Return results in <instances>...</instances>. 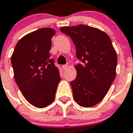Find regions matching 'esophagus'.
<instances>
[{
	"label": "esophagus",
	"mask_w": 133,
	"mask_h": 133,
	"mask_svg": "<svg viewBox=\"0 0 133 133\" xmlns=\"http://www.w3.org/2000/svg\"><path fill=\"white\" fill-rule=\"evenodd\" d=\"M62 67L63 69V70H66L68 68V65L67 64H64V65L62 66Z\"/></svg>",
	"instance_id": "34e87169"
}]
</instances>
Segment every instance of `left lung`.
Masks as SVG:
<instances>
[{
  "mask_svg": "<svg viewBox=\"0 0 133 133\" xmlns=\"http://www.w3.org/2000/svg\"><path fill=\"white\" fill-rule=\"evenodd\" d=\"M60 30L71 37L81 60L71 82L75 101L82 107H93L103 99L116 77L117 54L111 41L103 31L87 25Z\"/></svg>",
  "mask_w": 133,
  "mask_h": 133,
  "instance_id": "left-lung-1",
  "label": "left lung"
}]
</instances>
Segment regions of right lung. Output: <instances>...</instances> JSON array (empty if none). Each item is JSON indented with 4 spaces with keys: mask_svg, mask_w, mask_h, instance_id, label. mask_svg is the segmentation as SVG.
I'll use <instances>...</instances> for the list:
<instances>
[{
    "mask_svg": "<svg viewBox=\"0 0 133 133\" xmlns=\"http://www.w3.org/2000/svg\"><path fill=\"white\" fill-rule=\"evenodd\" d=\"M52 28H43L25 35L16 44L11 64L17 86L30 103L43 108L54 101L60 78L51 58Z\"/></svg>",
    "mask_w": 133,
    "mask_h": 133,
    "instance_id": "add662e5",
    "label": "right lung"
}]
</instances>
